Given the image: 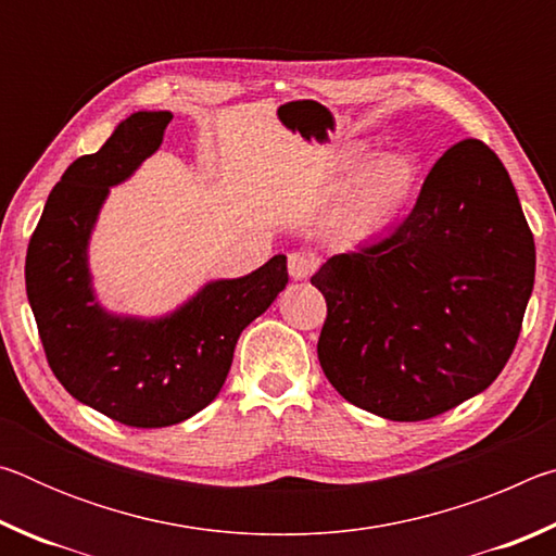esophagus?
<instances>
[{"mask_svg": "<svg viewBox=\"0 0 556 556\" xmlns=\"http://www.w3.org/2000/svg\"><path fill=\"white\" fill-rule=\"evenodd\" d=\"M287 267H289V275L294 279H308L318 267V260L314 255H308V252H291L287 260Z\"/></svg>", "mask_w": 556, "mask_h": 556, "instance_id": "1", "label": "esophagus"}]
</instances>
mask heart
<instances>
[{"mask_svg":"<svg viewBox=\"0 0 556 556\" xmlns=\"http://www.w3.org/2000/svg\"><path fill=\"white\" fill-rule=\"evenodd\" d=\"M336 181L351 184L336 215V235L345 244H368L397 225L421 188V164L409 152H375L348 144L336 162Z\"/></svg>","mask_w":556,"mask_h":556,"instance_id":"b5f03b06","label":"heart"}]
</instances>
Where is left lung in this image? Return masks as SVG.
Wrapping results in <instances>:
<instances>
[{"label": "left lung", "instance_id": "1", "mask_svg": "<svg viewBox=\"0 0 556 556\" xmlns=\"http://www.w3.org/2000/svg\"><path fill=\"white\" fill-rule=\"evenodd\" d=\"M318 361L351 404L421 421L505 368L534 287V240L505 166L478 139L439 159L397 230L312 277Z\"/></svg>", "mask_w": 556, "mask_h": 556}]
</instances>
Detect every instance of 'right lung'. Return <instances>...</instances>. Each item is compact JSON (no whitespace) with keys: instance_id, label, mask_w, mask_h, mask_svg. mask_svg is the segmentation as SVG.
Here are the masks:
<instances>
[{"instance_id":"1","label":"right lung","mask_w":556,"mask_h":556,"mask_svg":"<svg viewBox=\"0 0 556 556\" xmlns=\"http://www.w3.org/2000/svg\"><path fill=\"white\" fill-rule=\"evenodd\" d=\"M168 110L122 119L100 152L65 168L26 252V296L55 378L75 400L119 425L172 427L218 397L240 333L287 287L275 255L238 279H213L172 314H112L92 287L88 248L110 188L164 142Z\"/></svg>"}]
</instances>
